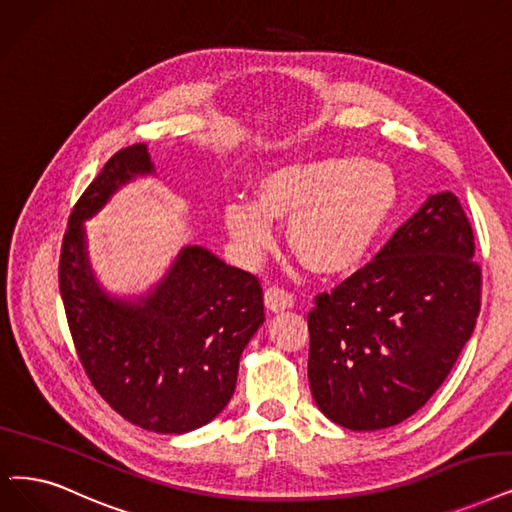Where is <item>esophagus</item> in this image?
<instances>
[{"instance_id":"1","label":"esophagus","mask_w":512,"mask_h":512,"mask_svg":"<svg viewBox=\"0 0 512 512\" xmlns=\"http://www.w3.org/2000/svg\"><path fill=\"white\" fill-rule=\"evenodd\" d=\"M264 306H267V311L271 313H281V311H288L294 306V298L292 294H288L281 288H269L264 292Z\"/></svg>"}]
</instances>
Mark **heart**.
I'll list each match as a JSON object with an SVG mask.
<instances>
[{
    "label": "heart",
    "instance_id": "1",
    "mask_svg": "<svg viewBox=\"0 0 512 512\" xmlns=\"http://www.w3.org/2000/svg\"><path fill=\"white\" fill-rule=\"evenodd\" d=\"M399 199L391 166L376 159L323 157L264 176L256 201H233L224 227L243 258L275 243L273 222H290L294 254L319 275L351 271L372 250Z\"/></svg>",
    "mask_w": 512,
    "mask_h": 512
}]
</instances>
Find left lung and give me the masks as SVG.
Instances as JSON below:
<instances>
[{"label":"left lung","mask_w":512,"mask_h":512,"mask_svg":"<svg viewBox=\"0 0 512 512\" xmlns=\"http://www.w3.org/2000/svg\"><path fill=\"white\" fill-rule=\"evenodd\" d=\"M452 191L428 195L376 258L309 313V384L349 431H380L435 395L473 336L481 269Z\"/></svg>","instance_id":"obj_1"}]
</instances>
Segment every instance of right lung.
I'll list each match as a JSON object with an SVG mask.
<instances>
[{"mask_svg": "<svg viewBox=\"0 0 512 512\" xmlns=\"http://www.w3.org/2000/svg\"><path fill=\"white\" fill-rule=\"evenodd\" d=\"M155 176L147 145L105 163L71 212L58 285L75 351L100 397L145 431L182 435L231 401L239 357L264 323V304L254 275L193 243L145 292L117 294L100 283L86 222L121 189Z\"/></svg>", "mask_w": 512, "mask_h": 512, "instance_id": "add662e5", "label": "right lung"}]
</instances>
